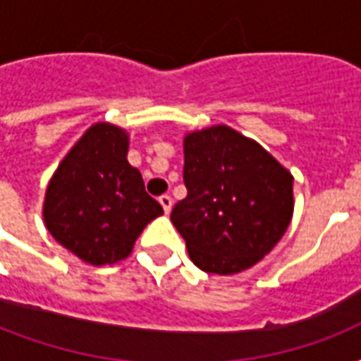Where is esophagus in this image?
I'll list each match as a JSON object with an SVG mask.
<instances>
[{"instance_id": "esophagus-1", "label": "esophagus", "mask_w": 361, "mask_h": 361, "mask_svg": "<svg viewBox=\"0 0 361 361\" xmlns=\"http://www.w3.org/2000/svg\"><path fill=\"white\" fill-rule=\"evenodd\" d=\"M159 202H161V206H163L164 214H170V209H172V204H174L172 197H170V195H161V197H159Z\"/></svg>"}]
</instances>
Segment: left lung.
<instances>
[{
	"mask_svg": "<svg viewBox=\"0 0 361 361\" xmlns=\"http://www.w3.org/2000/svg\"><path fill=\"white\" fill-rule=\"evenodd\" d=\"M292 176L260 144L217 125L185 136L187 197L170 214L195 266L231 275L251 268L292 219Z\"/></svg>",
	"mask_w": 361,
	"mask_h": 361,
	"instance_id": "8db88e82",
	"label": "left lung"
}]
</instances>
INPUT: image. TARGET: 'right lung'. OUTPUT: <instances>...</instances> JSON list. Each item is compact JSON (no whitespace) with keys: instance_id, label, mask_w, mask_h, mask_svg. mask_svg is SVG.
Listing matches in <instances>:
<instances>
[{"instance_id":"add662e5","label":"right lung","mask_w":361,"mask_h":361,"mask_svg":"<svg viewBox=\"0 0 361 361\" xmlns=\"http://www.w3.org/2000/svg\"><path fill=\"white\" fill-rule=\"evenodd\" d=\"M163 214L127 163V135L109 123L86 130L50 180L44 223L58 243L84 262L129 257L144 226Z\"/></svg>"}]
</instances>
